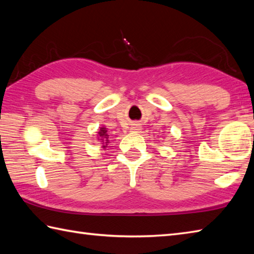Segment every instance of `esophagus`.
<instances>
[{
	"label": "esophagus",
	"instance_id": "1",
	"mask_svg": "<svg viewBox=\"0 0 254 254\" xmlns=\"http://www.w3.org/2000/svg\"><path fill=\"white\" fill-rule=\"evenodd\" d=\"M141 126H138V124H134V127H132V132H139V130H141Z\"/></svg>",
	"mask_w": 254,
	"mask_h": 254
}]
</instances>
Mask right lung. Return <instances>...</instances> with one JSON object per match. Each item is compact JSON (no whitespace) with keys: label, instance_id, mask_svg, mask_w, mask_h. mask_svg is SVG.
Listing matches in <instances>:
<instances>
[{"label":"right lung","instance_id":"1","mask_svg":"<svg viewBox=\"0 0 254 254\" xmlns=\"http://www.w3.org/2000/svg\"><path fill=\"white\" fill-rule=\"evenodd\" d=\"M99 134V137L98 139H100V141L102 142V144H104V146L102 147H106L107 146V143H108V135H107V130L106 127H100V131L98 132Z\"/></svg>","mask_w":254,"mask_h":254}]
</instances>
